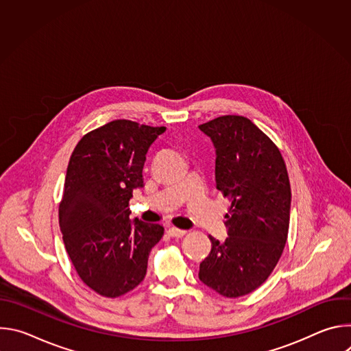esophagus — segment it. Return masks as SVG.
<instances>
[{
  "label": "esophagus",
  "instance_id": "esophagus-1",
  "mask_svg": "<svg viewBox=\"0 0 351 351\" xmlns=\"http://www.w3.org/2000/svg\"><path fill=\"white\" fill-rule=\"evenodd\" d=\"M168 234L172 236V237H183L186 234V230L178 229L175 226H171V228H168Z\"/></svg>",
  "mask_w": 351,
  "mask_h": 351
}]
</instances>
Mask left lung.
<instances>
[{
  "mask_svg": "<svg viewBox=\"0 0 351 351\" xmlns=\"http://www.w3.org/2000/svg\"><path fill=\"white\" fill-rule=\"evenodd\" d=\"M198 128L214 143L217 189L230 202L228 237L219 243L210 236L198 278L223 297H241L268 279L283 253L291 202L286 164L276 144L244 117Z\"/></svg>",
  "mask_w": 351,
  "mask_h": 351,
  "instance_id": "obj_1",
  "label": "left lung"
}]
</instances>
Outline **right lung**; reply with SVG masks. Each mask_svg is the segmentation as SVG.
<instances>
[{
  "instance_id": "obj_1",
  "label": "right lung",
  "mask_w": 351,
  "mask_h": 351,
  "mask_svg": "<svg viewBox=\"0 0 351 351\" xmlns=\"http://www.w3.org/2000/svg\"><path fill=\"white\" fill-rule=\"evenodd\" d=\"M165 126L117 119L84 134L71 156L60 203L66 253L84 285L104 297L138 286L164 228L129 219V199L143 187L145 154Z\"/></svg>"
}]
</instances>
